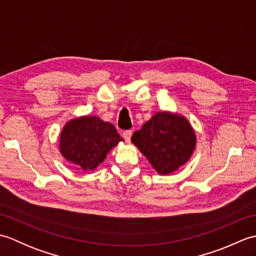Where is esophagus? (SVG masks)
I'll list each match as a JSON object with an SVG mask.
<instances>
[{
  "label": "esophagus",
  "mask_w": 256,
  "mask_h": 256,
  "mask_svg": "<svg viewBox=\"0 0 256 256\" xmlns=\"http://www.w3.org/2000/svg\"><path fill=\"white\" fill-rule=\"evenodd\" d=\"M132 134H133V132L131 131V130H126V131L123 132V138H124V140H125V142L128 143L130 140H131Z\"/></svg>",
  "instance_id": "esophagus-1"
}]
</instances>
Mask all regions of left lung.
<instances>
[{"label": "left lung", "mask_w": 256, "mask_h": 256, "mask_svg": "<svg viewBox=\"0 0 256 256\" xmlns=\"http://www.w3.org/2000/svg\"><path fill=\"white\" fill-rule=\"evenodd\" d=\"M132 143L162 175L186 164L196 146V134L186 118L158 112L132 136Z\"/></svg>", "instance_id": "obj_1"}]
</instances>
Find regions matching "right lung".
Listing matches in <instances>:
<instances>
[{"label":"right lung","instance_id":"right-lung-1","mask_svg":"<svg viewBox=\"0 0 256 256\" xmlns=\"http://www.w3.org/2000/svg\"><path fill=\"white\" fill-rule=\"evenodd\" d=\"M121 140L113 124L96 116H81L64 125L59 144L64 160L76 168L94 170Z\"/></svg>","mask_w":256,"mask_h":256}]
</instances>
